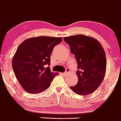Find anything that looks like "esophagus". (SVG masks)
Returning a JSON list of instances; mask_svg holds the SVG:
<instances>
[{
  "label": "esophagus",
  "mask_w": 121,
  "mask_h": 121,
  "mask_svg": "<svg viewBox=\"0 0 121 121\" xmlns=\"http://www.w3.org/2000/svg\"><path fill=\"white\" fill-rule=\"evenodd\" d=\"M69 71H70V70H69V69H66V71H65V73H63V74L64 75H67V74H68V73H69Z\"/></svg>",
  "instance_id": "1"
}]
</instances>
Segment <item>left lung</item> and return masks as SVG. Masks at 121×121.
<instances>
[{"label": "left lung", "mask_w": 121, "mask_h": 121, "mask_svg": "<svg viewBox=\"0 0 121 121\" xmlns=\"http://www.w3.org/2000/svg\"><path fill=\"white\" fill-rule=\"evenodd\" d=\"M70 46L78 65V81L71 89L81 95L90 94L100 86L106 69V57L98 40L90 36L76 35L63 38Z\"/></svg>", "instance_id": "8db88e82"}]
</instances>
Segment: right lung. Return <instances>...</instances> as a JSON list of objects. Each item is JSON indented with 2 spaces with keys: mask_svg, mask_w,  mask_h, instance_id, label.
Listing matches in <instances>:
<instances>
[{
  "mask_svg": "<svg viewBox=\"0 0 121 121\" xmlns=\"http://www.w3.org/2000/svg\"><path fill=\"white\" fill-rule=\"evenodd\" d=\"M62 38L38 36L28 38L17 47L12 61L16 78L23 89L38 94L49 87L57 75L50 69V56Z\"/></svg>",
  "mask_w": 121,
  "mask_h": 121,
  "instance_id": "1",
  "label": "right lung"
}]
</instances>
